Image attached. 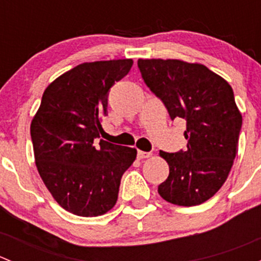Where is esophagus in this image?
Masks as SVG:
<instances>
[{"label": "esophagus", "mask_w": 261, "mask_h": 261, "mask_svg": "<svg viewBox=\"0 0 261 261\" xmlns=\"http://www.w3.org/2000/svg\"><path fill=\"white\" fill-rule=\"evenodd\" d=\"M151 156V152L150 151H141V150H139L138 151V158L139 159H146V158Z\"/></svg>", "instance_id": "34e87169"}]
</instances>
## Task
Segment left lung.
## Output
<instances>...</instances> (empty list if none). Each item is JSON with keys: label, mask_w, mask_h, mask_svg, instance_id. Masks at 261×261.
Here are the masks:
<instances>
[{"label": "left lung", "mask_w": 261, "mask_h": 261, "mask_svg": "<svg viewBox=\"0 0 261 261\" xmlns=\"http://www.w3.org/2000/svg\"><path fill=\"white\" fill-rule=\"evenodd\" d=\"M138 67L170 118L187 121V149L177 152L160 150V156L169 164V175L158 192L178 206L203 203L227 179L238 152L243 116L232 88L222 77L197 63L139 59Z\"/></svg>", "instance_id": "obj_1"}]
</instances>
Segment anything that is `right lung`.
Here are the masks:
<instances>
[{"mask_svg":"<svg viewBox=\"0 0 261 261\" xmlns=\"http://www.w3.org/2000/svg\"><path fill=\"white\" fill-rule=\"evenodd\" d=\"M133 59L83 63L45 89L30 126L36 168L55 201L68 212L96 217L116 204L123 173L136 149L98 140L109 92Z\"/></svg>","mask_w":261,"mask_h":261,"instance_id":"obj_1","label":"right lung"}]
</instances>
